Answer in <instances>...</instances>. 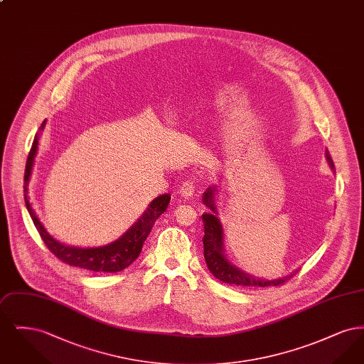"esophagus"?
<instances>
[{"label":"esophagus","mask_w":364,"mask_h":364,"mask_svg":"<svg viewBox=\"0 0 364 364\" xmlns=\"http://www.w3.org/2000/svg\"><path fill=\"white\" fill-rule=\"evenodd\" d=\"M178 192H180V196H181V198L188 199V198H191V196L196 192V184H195V181H193V180L184 181V183L181 184Z\"/></svg>","instance_id":"obj_1"}]
</instances>
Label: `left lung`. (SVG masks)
<instances>
[{"label":"left lung","instance_id":"obj_1","mask_svg":"<svg viewBox=\"0 0 364 364\" xmlns=\"http://www.w3.org/2000/svg\"><path fill=\"white\" fill-rule=\"evenodd\" d=\"M325 158L329 164L330 169L334 172V164L330 156L329 151H325ZM217 192L218 188L208 187L203 193V203L211 211L203 213L202 221L205 226V236H203V247H205V259L208 264L210 273L229 285H237L245 288H263V287H277L279 284L285 282L287 279L294 277V273L288 274L287 277L274 278V279H264V278L252 276L250 273H245L240 267L233 264L228 259L225 254V235L224 228L218 218V210H217Z\"/></svg>","mask_w":364,"mask_h":364}]
</instances>
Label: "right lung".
Listing matches in <instances>:
<instances>
[{
	"mask_svg": "<svg viewBox=\"0 0 364 364\" xmlns=\"http://www.w3.org/2000/svg\"><path fill=\"white\" fill-rule=\"evenodd\" d=\"M45 124H46V120L42 122L39 132L35 135L33 147H31L30 154L27 158L26 172H24V202H26V208L30 213V217L34 223L36 230L39 232L42 240L48 245V248L52 251L53 254L58 259L63 260L64 263H67L70 266L85 269L87 272H95V273L122 272L129 264H132L134 260H136L138 258L139 254L141 251V247H143V242L150 235L154 223L159 218V215L162 213L166 211L169 200H171V195L162 193V195L156 196L134 225L131 226L117 240L109 242L106 245L82 248V247H75V245H67L64 242L55 240L39 221V218L33 208V205L30 203V196H28V183H30V177L33 173V166H34L35 156L38 151L41 131H43Z\"/></svg>",
	"mask_w": 364,
	"mask_h": 364,
	"instance_id": "1",
	"label": "right lung"
}]
</instances>
